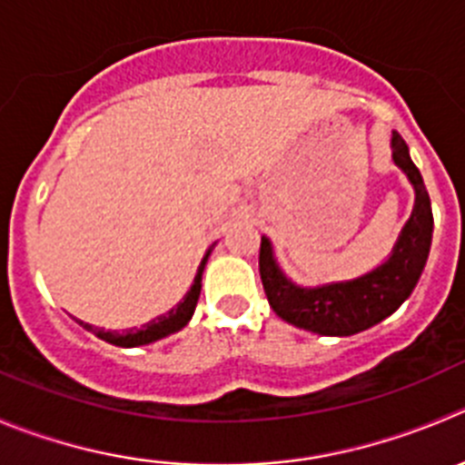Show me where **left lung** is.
I'll return each mask as SVG.
<instances>
[{
  "label": "left lung",
  "instance_id": "left-lung-1",
  "mask_svg": "<svg viewBox=\"0 0 465 465\" xmlns=\"http://www.w3.org/2000/svg\"><path fill=\"white\" fill-rule=\"evenodd\" d=\"M392 159L415 187V207L397 240L395 251L374 272L347 282L322 287H296L287 281L272 255L267 237L260 242V278L269 306L281 320L320 335H353L379 324L409 299L427 262L434 216L418 166L409 148L392 132Z\"/></svg>",
  "mask_w": 465,
  "mask_h": 465
}]
</instances>
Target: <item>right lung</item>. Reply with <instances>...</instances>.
Listing matches in <instances>:
<instances>
[{
	"label": "right lung",
	"instance_id": "right-lung-1",
	"mask_svg": "<svg viewBox=\"0 0 465 465\" xmlns=\"http://www.w3.org/2000/svg\"><path fill=\"white\" fill-rule=\"evenodd\" d=\"M207 255H210V251H207L205 258L201 260V267H198L196 278H193L192 290H189L183 302H180L175 308H171L166 315H159L157 320L148 322V324H143L141 329H127L123 331V333H118V331L97 329V326L84 324V322H79V324H82L86 331H91V333H95L100 340H104V342L116 344V347H141V344H150L154 342V340H162L166 338V335L175 333V331L184 329L187 322L192 320L193 311H196L198 294H201V278H203V269H205V262H207Z\"/></svg>",
	"mask_w": 465,
	"mask_h": 465
}]
</instances>
